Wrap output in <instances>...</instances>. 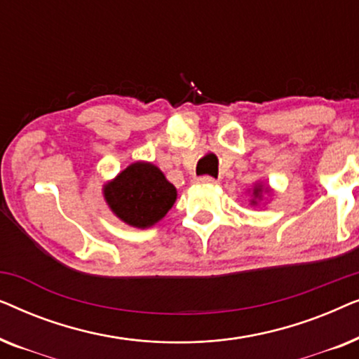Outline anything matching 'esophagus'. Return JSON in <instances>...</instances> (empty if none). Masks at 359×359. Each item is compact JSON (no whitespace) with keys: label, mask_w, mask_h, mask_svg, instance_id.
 <instances>
[{"label":"esophagus","mask_w":359,"mask_h":359,"mask_svg":"<svg viewBox=\"0 0 359 359\" xmlns=\"http://www.w3.org/2000/svg\"><path fill=\"white\" fill-rule=\"evenodd\" d=\"M194 183L201 184V186H212V184H215V180L210 178V176H201V178L194 180Z\"/></svg>","instance_id":"esophagus-1"}]
</instances>
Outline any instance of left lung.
I'll list each match as a JSON object with an SVG mask.
<instances>
[{
	"instance_id": "left-lung-1",
	"label": "left lung",
	"mask_w": 359,
	"mask_h": 359,
	"mask_svg": "<svg viewBox=\"0 0 359 359\" xmlns=\"http://www.w3.org/2000/svg\"><path fill=\"white\" fill-rule=\"evenodd\" d=\"M273 191L269 186L264 183H255L253 189H252V199H250V204L252 205H258L259 201L263 199V194H271Z\"/></svg>"
}]
</instances>
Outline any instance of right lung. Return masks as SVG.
Here are the masks:
<instances>
[{"mask_svg":"<svg viewBox=\"0 0 359 359\" xmlns=\"http://www.w3.org/2000/svg\"><path fill=\"white\" fill-rule=\"evenodd\" d=\"M102 196L111 212L122 222L149 229L168 214L178 191L158 166L139 160L102 184Z\"/></svg>","mask_w":359,"mask_h":359,"instance_id":"1","label":"right lung"}]
</instances>
